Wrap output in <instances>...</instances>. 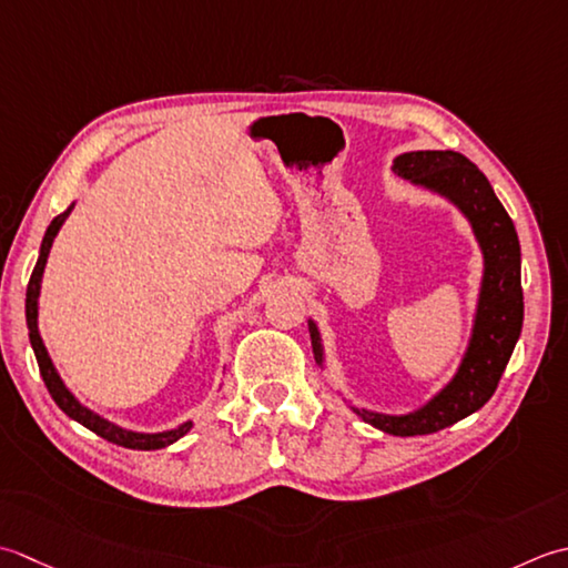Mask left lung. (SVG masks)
Segmentation results:
<instances>
[{
	"mask_svg": "<svg viewBox=\"0 0 568 568\" xmlns=\"http://www.w3.org/2000/svg\"><path fill=\"white\" fill-rule=\"evenodd\" d=\"M392 171L412 181L414 186L444 195L468 217L483 252V282L478 294L476 321L466 355L448 385L429 402L409 414H377L369 409L353 412L375 429L395 436H422L442 432L466 419L493 397L515 343L523 331L525 301L519 280V240L513 217L485 179V173L458 152H409L395 159ZM311 345L316 363L323 365L321 333L308 321Z\"/></svg>",
	"mask_w": 568,
	"mask_h": 568,
	"instance_id": "1",
	"label": "left lung"
}]
</instances>
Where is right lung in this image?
Wrapping results in <instances>:
<instances>
[{
	"label": "right lung",
	"mask_w": 568,
	"mask_h": 568,
	"mask_svg": "<svg viewBox=\"0 0 568 568\" xmlns=\"http://www.w3.org/2000/svg\"><path fill=\"white\" fill-rule=\"evenodd\" d=\"M71 211H73V205L68 207L65 213H61V215L51 220V225H49V230H45L43 242H41L39 262H37V267H33L29 286H27V326H29V341H31L33 355H37L41 377H43L45 387H49L51 397H53V402L58 404V407H61V409H63L68 416H71V419H75L78 424H83L85 429L95 432L98 436L105 438V442L124 446V448H136V450L166 448L169 444L179 442V438H181L183 434H189L193 422L181 424V426H176V429H171V432L136 434V432H130V429H122V426L112 424V422H108V419H102L100 414H95L92 409L83 407V404H80V402L75 399L73 392L63 385V379H61V375L55 373V367H53L51 357H49V351H45V345H43V341H41V333H39V294H41V280H43L45 260H49V252H51V245H53V240H55V235H58V230H61L63 220L68 217V213H71Z\"/></svg>",
	"instance_id": "add662e5"
}]
</instances>
